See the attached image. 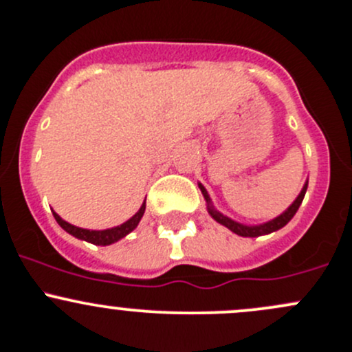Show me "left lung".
<instances>
[{"label": "left lung", "mask_w": 352, "mask_h": 352, "mask_svg": "<svg viewBox=\"0 0 352 352\" xmlns=\"http://www.w3.org/2000/svg\"><path fill=\"white\" fill-rule=\"evenodd\" d=\"M307 186H309V180H305V184H303L300 194H298L297 199H295V201L292 202L290 206H288L287 210H283L280 216L273 217V219L266 221V223H261V224H243V223H238V221L231 219V217L224 216L223 212H219V210L214 207L212 201H210V197H209V194H207L206 187L202 186V184H199V188H201L202 195H204V199H206L207 212L210 214V217H212L216 223L226 226L229 231H232L234 234H238V236H243V238H258V236H265V234H270V232L278 231V229H282L283 226H287L288 223H290L292 217L295 216V212H297L298 207H300L303 197H305Z\"/></svg>", "instance_id": "1"}]
</instances>
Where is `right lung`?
I'll return each instance as SVG.
<instances>
[{
  "label": "right lung",
  "instance_id": "add662e5",
  "mask_svg": "<svg viewBox=\"0 0 352 352\" xmlns=\"http://www.w3.org/2000/svg\"><path fill=\"white\" fill-rule=\"evenodd\" d=\"M145 207H146V202L143 201V204L138 209V212H136L133 217H129L126 223H123L120 226H114V228H109V229H101V231H92V229L77 228V226L69 224L67 221L62 219V217L58 216L55 210H52V212H54V217H55V221L58 223V226H60L64 231H67L69 234H72L74 238L82 239V241L92 243V244H98V246H109V244H113V243L120 241V239H123L124 236L129 234V232H131L133 229H135L136 226L140 224L143 214H145Z\"/></svg>",
  "mask_w": 352,
  "mask_h": 352
}]
</instances>
